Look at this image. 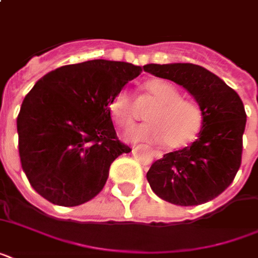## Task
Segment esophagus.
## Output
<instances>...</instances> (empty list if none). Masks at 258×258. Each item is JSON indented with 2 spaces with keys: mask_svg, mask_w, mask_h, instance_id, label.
<instances>
[{
  "mask_svg": "<svg viewBox=\"0 0 258 258\" xmlns=\"http://www.w3.org/2000/svg\"><path fill=\"white\" fill-rule=\"evenodd\" d=\"M151 155H153L154 158H157V159H161L162 158V153H159V151H153Z\"/></svg>",
  "mask_w": 258,
  "mask_h": 258,
  "instance_id": "obj_1",
  "label": "esophagus"
}]
</instances>
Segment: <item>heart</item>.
I'll return each mask as SVG.
<instances>
[{
    "label": "heart",
    "instance_id": "1",
    "mask_svg": "<svg viewBox=\"0 0 258 258\" xmlns=\"http://www.w3.org/2000/svg\"><path fill=\"white\" fill-rule=\"evenodd\" d=\"M145 89L157 103L146 115L149 123L127 130L125 139L153 145L166 143L171 150L190 145L200 133L204 120L200 105L183 99L179 89L165 79L149 80ZM108 109L119 127H128L134 120L131 93L127 89L119 91L109 101Z\"/></svg>",
    "mask_w": 258,
    "mask_h": 258
}]
</instances>
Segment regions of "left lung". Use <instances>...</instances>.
Returning a JSON list of instances; mask_svg holds the SVG:
<instances>
[{"label":"left lung","instance_id":"left-lung-1","mask_svg":"<svg viewBox=\"0 0 258 258\" xmlns=\"http://www.w3.org/2000/svg\"><path fill=\"white\" fill-rule=\"evenodd\" d=\"M143 70L182 86L202 109L198 138L154 162L147 180L159 198L179 206L214 200L232 183L241 165L246 124L238 93L204 67L188 62L147 64Z\"/></svg>","mask_w":258,"mask_h":258}]
</instances>
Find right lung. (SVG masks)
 I'll return each mask as SVG.
<instances>
[{
  "instance_id": "1",
  "label": "right lung",
  "mask_w": 258,
  "mask_h": 258,
  "mask_svg": "<svg viewBox=\"0 0 258 258\" xmlns=\"http://www.w3.org/2000/svg\"><path fill=\"white\" fill-rule=\"evenodd\" d=\"M142 68L89 60L42 76L17 117L18 153L32 187L60 206L88 202L104 187L109 166L131 151L116 138L108 104Z\"/></svg>"
}]
</instances>
